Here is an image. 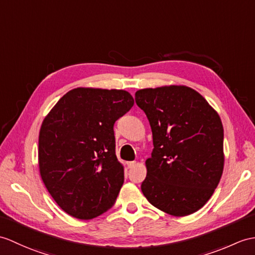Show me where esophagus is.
<instances>
[{
  "label": "esophagus",
  "instance_id": "esophagus-1",
  "mask_svg": "<svg viewBox=\"0 0 255 255\" xmlns=\"http://www.w3.org/2000/svg\"><path fill=\"white\" fill-rule=\"evenodd\" d=\"M127 165H128V167H129V168H132V167H134V165H135V162H134V161H131V162H128V163H127Z\"/></svg>",
  "mask_w": 255,
  "mask_h": 255
}]
</instances>
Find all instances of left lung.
Listing matches in <instances>:
<instances>
[{
    "instance_id": "left-lung-1",
    "label": "left lung",
    "mask_w": 255,
    "mask_h": 255,
    "mask_svg": "<svg viewBox=\"0 0 255 255\" xmlns=\"http://www.w3.org/2000/svg\"><path fill=\"white\" fill-rule=\"evenodd\" d=\"M153 135L142 193L156 209L187 216L208 202L224 169V128L220 115L199 92L163 86L135 92Z\"/></svg>"
}]
</instances>
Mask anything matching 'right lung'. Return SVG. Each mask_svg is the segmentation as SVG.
<instances>
[{
  "label": "right lung",
  "instance_id": "add662e5",
  "mask_svg": "<svg viewBox=\"0 0 255 255\" xmlns=\"http://www.w3.org/2000/svg\"><path fill=\"white\" fill-rule=\"evenodd\" d=\"M134 103L125 90L76 88L63 96L40 128V176L60 208L79 220L109 211L124 183L114 124Z\"/></svg>",
  "mask_w": 255,
  "mask_h": 255
}]
</instances>
